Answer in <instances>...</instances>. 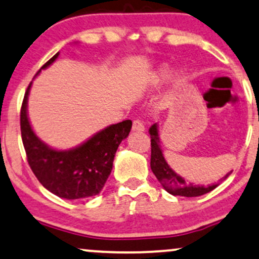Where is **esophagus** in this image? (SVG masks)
Returning a JSON list of instances; mask_svg holds the SVG:
<instances>
[{
  "mask_svg": "<svg viewBox=\"0 0 259 259\" xmlns=\"http://www.w3.org/2000/svg\"><path fill=\"white\" fill-rule=\"evenodd\" d=\"M133 130L134 132H145V124L140 119H135L133 121Z\"/></svg>",
  "mask_w": 259,
  "mask_h": 259,
  "instance_id": "34e87169",
  "label": "esophagus"
}]
</instances>
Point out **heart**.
<instances>
[{
	"label": "heart",
	"instance_id": "b5f03b06",
	"mask_svg": "<svg viewBox=\"0 0 259 259\" xmlns=\"http://www.w3.org/2000/svg\"><path fill=\"white\" fill-rule=\"evenodd\" d=\"M170 74V70L167 67H161L159 71H158L157 76H155V80L157 82H163V80H165L169 77Z\"/></svg>",
	"mask_w": 259,
	"mask_h": 259
}]
</instances>
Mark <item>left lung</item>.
I'll use <instances>...</instances> for the list:
<instances>
[{"label":"left lung","instance_id":"1","mask_svg":"<svg viewBox=\"0 0 259 259\" xmlns=\"http://www.w3.org/2000/svg\"><path fill=\"white\" fill-rule=\"evenodd\" d=\"M149 134H151V169L153 171V174L158 179V181L163 185L165 191H167L172 195H181V197L191 198L206 194V193L216 188L217 185L208 187L193 186L192 183L188 185L185 179H182V177L177 175L175 171L171 170L169 165L165 161L163 152H161L160 148L157 124H153V125L149 127ZM229 174H227L223 179H226Z\"/></svg>","mask_w":259,"mask_h":259}]
</instances>
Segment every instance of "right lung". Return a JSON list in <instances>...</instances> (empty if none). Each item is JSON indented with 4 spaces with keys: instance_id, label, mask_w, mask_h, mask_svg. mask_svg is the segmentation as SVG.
Returning <instances> with one entry per match:
<instances>
[{
    "instance_id": "obj_1",
    "label": "right lung",
    "mask_w": 259,
    "mask_h": 259,
    "mask_svg": "<svg viewBox=\"0 0 259 259\" xmlns=\"http://www.w3.org/2000/svg\"><path fill=\"white\" fill-rule=\"evenodd\" d=\"M58 55L49 59L39 71L49 66ZM30 87L31 83L21 104L20 130L32 172L40 185L60 198L76 200L99 194L111 174L118 146L129 135L133 121L126 119L110 125L71 151H55L39 141L31 129L26 114Z\"/></svg>"
}]
</instances>
